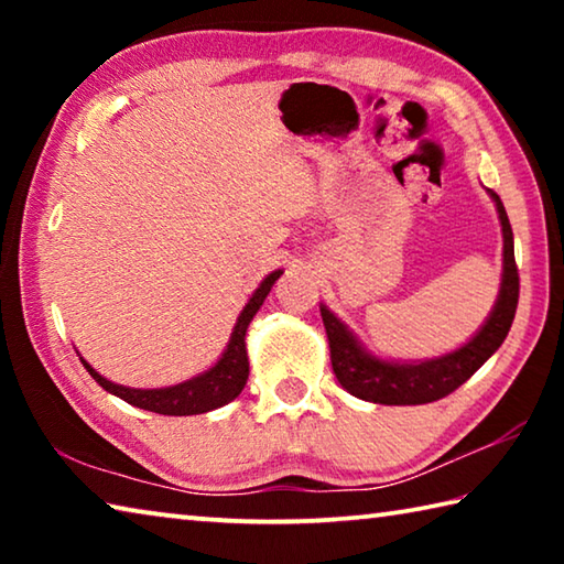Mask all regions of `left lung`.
I'll use <instances>...</instances> for the list:
<instances>
[{"label": "left lung", "instance_id": "obj_1", "mask_svg": "<svg viewBox=\"0 0 564 564\" xmlns=\"http://www.w3.org/2000/svg\"><path fill=\"white\" fill-rule=\"evenodd\" d=\"M488 194L495 202V208H498L502 226V283L488 321L465 346L431 360H383L362 348V343L352 336L346 323L328 311L326 305H321L323 326L328 333L333 373L350 395L380 405L433 403V400H441L451 395L455 388H460L508 338L514 311H518L520 275L518 265H514L510 218L505 214L500 196L490 188Z\"/></svg>", "mask_w": 564, "mask_h": 564}]
</instances>
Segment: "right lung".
Segmentation results:
<instances>
[{
    "instance_id": "right-lung-1",
    "label": "right lung",
    "mask_w": 564,
    "mask_h": 564,
    "mask_svg": "<svg viewBox=\"0 0 564 564\" xmlns=\"http://www.w3.org/2000/svg\"><path fill=\"white\" fill-rule=\"evenodd\" d=\"M281 269L265 275L261 281L259 289L253 291L251 301L243 305L241 316H238L231 340H228L226 350L221 352L216 366H212L206 373H198L196 378L184 380L178 386H169V388H127V386H117L99 376L87 360L82 358L84 368L89 370V376L97 380V383L109 390L111 395H117L121 400H127L129 405L151 410V413L159 415H198V413H208V410H216L226 403H231L234 398L241 393L246 380H248V352H246V330L248 323L253 321L256 313L265 301V295L271 293L273 283L281 279Z\"/></svg>"
}]
</instances>
